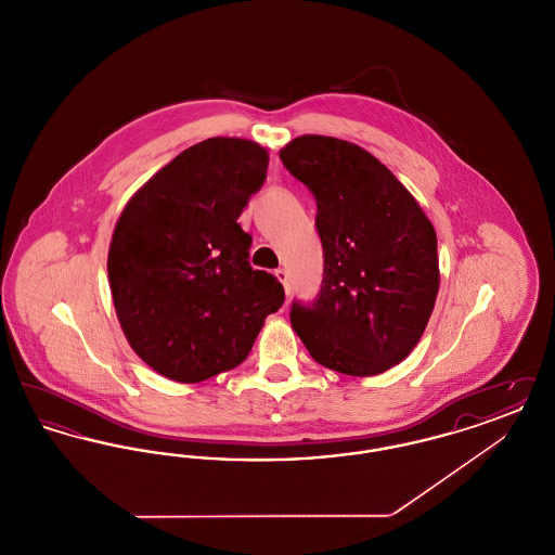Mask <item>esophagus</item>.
<instances>
[{
	"label": "esophagus",
	"instance_id": "obj_1",
	"mask_svg": "<svg viewBox=\"0 0 555 555\" xmlns=\"http://www.w3.org/2000/svg\"><path fill=\"white\" fill-rule=\"evenodd\" d=\"M274 274H276V279H279V281H281V285H283V289H285V293H287V295H289L291 283H289V274H287V270H285V268H279V270H276V272H274Z\"/></svg>",
	"mask_w": 555,
	"mask_h": 555
}]
</instances>
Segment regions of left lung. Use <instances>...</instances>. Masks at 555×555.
<instances>
[{"mask_svg":"<svg viewBox=\"0 0 555 555\" xmlns=\"http://www.w3.org/2000/svg\"><path fill=\"white\" fill-rule=\"evenodd\" d=\"M279 156L317 195L324 279L291 326L324 369L374 376L403 362L433 314L441 272L437 233L416 197L364 147L301 134Z\"/></svg>","mask_w":555,"mask_h":555,"instance_id":"obj_1","label":"left lung"}]
</instances>
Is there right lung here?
Masks as SVG:
<instances>
[{
    "label": "right lung",
    "instance_id": "obj_1",
    "mask_svg": "<svg viewBox=\"0 0 555 555\" xmlns=\"http://www.w3.org/2000/svg\"><path fill=\"white\" fill-rule=\"evenodd\" d=\"M268 152L241 137L186 147L134 191L114 227L107 281L132 351L162 376L202 383L237 369L283 285L247 256L238 227Z\"/></svg>",
    "mask_w": 555,
    "mask_h": 555
}]
</instances>
